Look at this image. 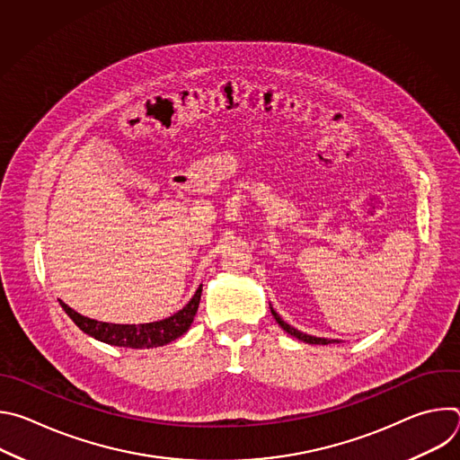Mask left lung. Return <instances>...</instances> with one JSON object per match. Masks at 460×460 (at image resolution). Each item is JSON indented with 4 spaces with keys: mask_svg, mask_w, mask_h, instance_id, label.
Instances as JSON below:
<instances>
[{
    "mask_svg": "<svg viewBox=\"0 0 460 460\" xmlns=\"http://www.w3.org/2000/svg\"><path fill=\"white\" fill-rule=\"evenodd\" d=\"M271 313H273V316H275V320L279 322V325L282 327L284 332H288L291 337H295V339H298V341H302V342H307V344H322V346H325V344H330V342H337V341H327V339H316V337H311V335H305V333H300L298 330H295V327H291L289 323H286L279 314H277V311L271 307Z\"/></svg>",
    "mask_w": 460,
    "mask_h": 460,
    "instance_id": "obj_1",
    "label": "left lung"
}]
</instances>
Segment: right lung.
<instances>
[{"mask_svg":"<svg viewBox=\"0 0 460 460\" xmlns=\"http://www.w3.org/2000/svg\"><path fill=\"white\" fill-rule=\"evenodd\" d=\"M202 296V286L196 289L194 296L189 300V304L174 313L169 318H164L160 322H151V323H107V322H98L93 318H87L75 309H71L65 302H59L63 311L67 313L73 322L80 327V330L87 335H91L96 341H102L111 346H119V348H133V349H142V348H160L165 346L178 337H181L189 325L194 320L196 311H199Z\"/></svg>","mask_w":460,"mask_h":460,"instance_id":"1","label":"right lung"}]
</instances>
